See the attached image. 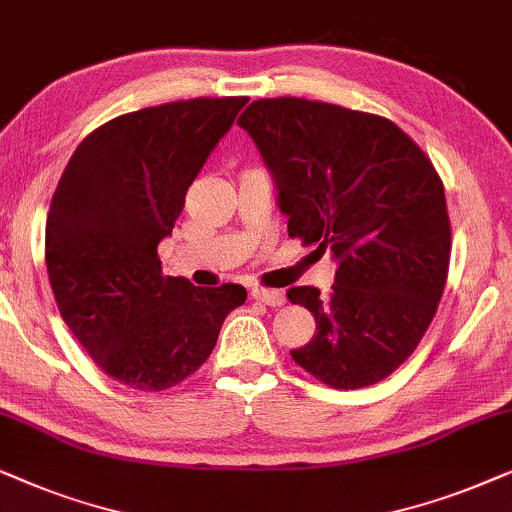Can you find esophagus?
<instances>
[{
  "label": "esophagus",
  "mask_w": 512,
  "mask_h": 512,
  "mask_svg": "<svg viewBox=\"0 0 512 512\" xmlns=\"http://www.w3.org/2000/svg\"><path fill=\"white\" fill-rule=\"evenodd\" d=\"M250 297L255 299V302H262L267 306H281L285 304V295L281 290H269V288H252L250 290Z\"/></svg>",
  "instance_id": "obj_1"
}]
</instances>
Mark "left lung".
I'll return each mask as SVG.
<instances>
[{
	"label": "left lung",
	"instance_id": "left-lung-1",
	"mask_svg": "<svg viewBox=\"0 0 512 512\" xmlns=\"http://www.w3.org/2000/svg\"><path fill=\"white\" fill-rule=\"evenodd\" d=\"M274 175L288 234L337 260L327 295L288 290L316 318L292 360L332 388H365L417 349L447 283L445 187L421 147L379 114L304 98L250 102L236 121Z\"/></svg>",
	"mask_w": 512,
	"mask_h": 512
}]
</instances>
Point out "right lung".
Listing matches in <instances>:
<instances>
[{
	"label": "right lung",
	"instance_id": "right-lung-1",
	"mask_svg": "<svg viewBox=\"0 0 512 512\" xmlns=\"http://www.w3.org/2000/svg\"><path fill=\"white\" fill-rule=\"evenodd\" d=\"M248 98H192L121 114L81 140L46 217L58 311L102 372L166 391L206 363L243 285L163 276L159 248L187 189Z\"/></svg>",
	"mask_w": 512,
	"mask_h": 512
}]
</instances>
